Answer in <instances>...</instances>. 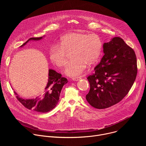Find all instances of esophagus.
Masks as SVG:
<instances>
[{"mask_svg":"<svg viewBox=\"0 0 146 146\" xmlns=\"http://www.w3.org/2000/svg\"><path fill=\"white\" fill-rule=\"evenodd\" d=\"M81 79V78L80 77H73L72 78V80L73 81H77L78 80H80Z\"/></svg>","mask_w":146,"mask_h":146,"instance_id":"esophagus-1","label":"esophagus"}]
</instances>
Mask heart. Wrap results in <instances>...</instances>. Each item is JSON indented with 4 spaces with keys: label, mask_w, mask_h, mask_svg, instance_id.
I'll return each instance as SVG.
<instances>
[{
    "label": "heart",
    "mask_w": 146,
    "mask_h": 146,
    "mask_svg": "<svg viewBox=\"0 0 146 146\" xmlns=\"http://www.w3.org/2000/svg\"><path fill=\"white\" fill-rule=\"evenodd\" d=\"M72 53L74 59L67 66L65 73L74 77L84 72L87 65L91 67L99 62L102 53L100 37L95 33L79 31L67 33L60 38L58 46L51 48L50 59L57 67L63 68Z\"/></svg>",
    "instance_id": "obj_1"
}]
</instances>
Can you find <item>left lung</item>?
Wrapping results in <instances>:
<instances>
[{"label": "left lung", "mask_w": 146, "mask_h": 146, "mask_svg": "<svg viewBox=\"0 0 146 146\" xmlns=\"http://www.w3.org/2000/svg\"><path fill=\"white\" fill-rule=\"evenodd\" d=\"M104 55L88 77L90 90L86 95L92 107H111L125 96L135 81L137 60L135 51L122 38L115 37L103 44Z\"/></svg>", "instance_id": "1"}]
</instances>
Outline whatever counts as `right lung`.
I'll return each mask as SVG.
<instances>
[{"label": "right lung", "instance_id": "obj_1", "mask_svg": "<svg viewBox=\"0 0 146 146\" xmlns=\"http://www.w3.org/2000/svg\"><path fill=\"white\" fill-rule=\"evenodd\" d=\"M32 37L20 47H23L30 41H38L44 37ZM68 82L67 78L53 69L48 70V78L43 94L33 99H24L19 97L14 91L17 99L29 110L40 113H47L52 110L59 102L60 94L64 86Z\"/></svg>", "mask_w": 146, "mask_h": 146}]
</instances>
